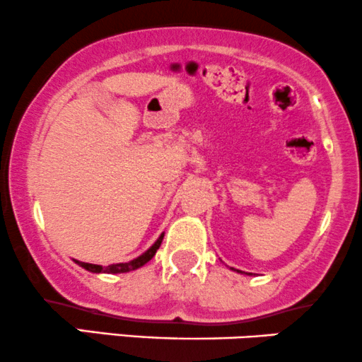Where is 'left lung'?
Instances as JSON below:
<instances>
[{
    "mask_svg": "<svg viewBox=\"0 0 362 362\" xmlns=\"http://www.w3.org/2000/svg\"><path fill=\"white\" fill-rule=\"evenodd\" d=\"M230 269H233V272H236V273H243L241 269H236V268H230Z\"/></svg>",
    "mask_w": 362,
    "mask_h": 362,
    "instance_id": "obj_1",
    "label": "left lung"
}]
</instances>
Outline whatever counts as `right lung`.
Masks as SVG:
<instances>
[{
  "label": "right lung",
  "mask_w": 362,
  "mask_h": 362,
  "mask_svg": "<svg viewBox=\"0 0 362 362\" xmlns=\"http://www.w3.org/2000/svg\"><path fill=\"white\" fill-rule=\"evenodd\" d=\"M163 236H165V233L160 234L158 239H156L153 245L148 247L145 252H141V255H139L138 258L128 261V263H116V264H110V267H101V264H93V263H82V261H77V259H74V263L79 264L81 268H84V269H87V272H90V273H107V275H117V273L134 272V269L141 268L143 264H146L148 261L153 258L156 250H158L160 245H162Z\"/></svg>",
  "instance_id": "1"
}]
</instances>
